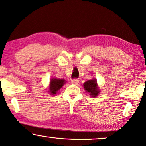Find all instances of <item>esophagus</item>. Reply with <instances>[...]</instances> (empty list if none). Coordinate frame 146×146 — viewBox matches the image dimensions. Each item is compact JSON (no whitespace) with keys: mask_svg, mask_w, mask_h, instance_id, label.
<instances>
[{"mask_svg":"<svg viewBox=\"0 0 146 146\" xmlns=\"http://www.w3.org/2000/svg\"><path fill=\"white\" fill-rule=\"evenodd\" d=\"M71 83L73 84H77L78 83V79H73L71 80Z\"/></svg>","mask_w":146,"mask_h":146,"instance_id":"1","label":"esophagus"}]
</instances>
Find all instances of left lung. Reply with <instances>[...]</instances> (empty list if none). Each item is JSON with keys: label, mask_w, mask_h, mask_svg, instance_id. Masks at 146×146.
Instances as JSON below:
<instances>
[{"label": "left lung", "mask_w": 146, "mask_h": 146, "mask_svg": "<svg viewBox=\"0 0 146 146\" xmlns=\"http://www.w3.org/2000/svg\"><path fill=\"white\" fill-rule=\"evenodd\" d=\"M83 87L85 91L87 92L88 94H90V96L93 98H96L100 94V90L96 78L86 81L83 84Z\"/></svg>", "instance_id": "8db88e82"}]
</instances>
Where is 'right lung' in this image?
Segmentation results:
<instances>
[{
    "instance_id": "1",
    "label": "right lung",
    "mask_w": 146,
    "mask_h": 146,
    "mask_svg": "<svg viewBox=\"0 0 146 146\" xmlns=\"http://www.w3.org/2000/svg\"><path fill=\"white\" fill-rule=\"evenodd\" d=\"M66 80L64 78H52L50 80L49 85L48 88V92L51 96H55L57 92L60 90L62 86L66 83Z\"/></svg>"
}]
</instances>
